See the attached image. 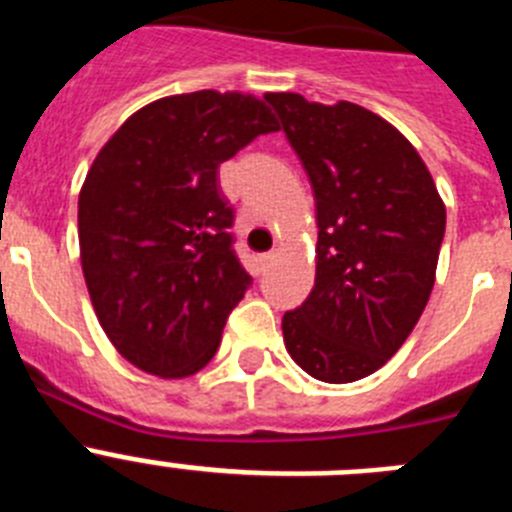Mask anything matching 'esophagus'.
Wrapping results in <instances>:
<instances>
[{"label": "esophagus", "mask_w": 512, "mask_h": 512, "mask_svg": "<svg viewBox=\"0 0 512 512\" xmlns=\"http://www.w3.org/2000/svg\"><path fill=\"white\" fill-rule=\"evenodd\" d=\"M274 256H277V253H274V251H269V253H261V256H259V264H261V266H269L271 261H274Z\"/></svg>", "instance_id": "esophagus-1"}]
</instances>
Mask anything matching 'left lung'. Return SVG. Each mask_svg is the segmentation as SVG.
<instances>
[{
    "mask_svg": "<svg viewBox=\"0 0 512 512\" xmlns=\"http://www.w3.org/2000/svg\"><path fill=\"white\" fill-rule=\"evenodd\" d=\"M300 156L318 215L315 287L284 312L289 356L346 384L384 366L423 315L436 282L446 205L405 135L354 102L269 92Z\"/></svg>",
    "mask_w": 512,
    "mask_h": 512,
    "instance_id": "obj_1",
    "label": "left lung"
}]
</instances>
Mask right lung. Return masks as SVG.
I'll list each match as a JSON object with an SVG mask.
<instances>
[{
	"label": "right lung",
	"instance_id": "add662e5",
	"mask_svg": "<svg viewBox=\"0 0 512 512\" xmlns=\"http://www.w3.org/2000/svg\"><path fill=\"white\" fill-rule=\"evenodd\" d=\"M274 130L277 117L253 94H174L133 112L89 166L81 271L99 325L140 372L184 379L215 356L251 284L217 169Z\"/></svg>",
	"mask_w": 512,
	"mask_h": 512
}]
</instances>
